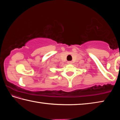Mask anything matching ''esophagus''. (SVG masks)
<instances>
[{"label":"esophagus","mask_w":120,"mask_h":120,"mask_svg":"<svg viewBox=\"0 0 120 120\" xmlns=\"http://www.w3.org/2000/svg\"><path fill=\"white\" fill-rule=\"evenodd\" d=\"M68 64H72V61H68Z\"/></svg>","instance_id":"esophagus-1"}]
</instances>
